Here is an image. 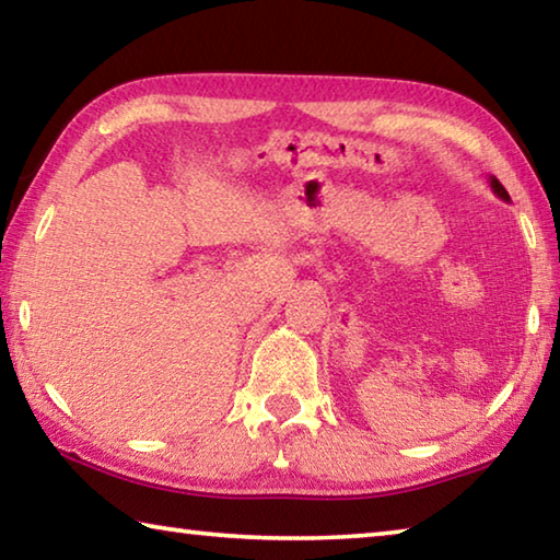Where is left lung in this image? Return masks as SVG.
I'll return each mask as SVG.
<instances>
[{
	"label": "left lung",
	"instance_id": "obj_1",
	"mask_svg": "<svg viewBox=\"0 0 560 560\" xmlns=\"http://www.w3.org/2000/svg\"><path fill=\"white\" fill-rule=\"evenodd\" d=\"M489 179H491V189H494V192L501 197V200H509V192L504 189V185H501L497 177H489Z\"/></svg>",
	"mask_w": 560,
	"mask_h": 560
}]
</instances>
